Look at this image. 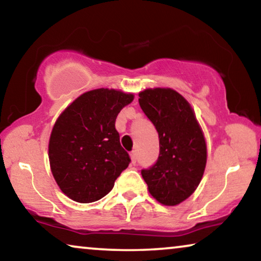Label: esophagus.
Returning <instances> with one entry per match:
<instances>
[{"mask_svg":"<svg viewBox=\"0 0 261 261\" xmlns=\"http://www.w3.org/2000/svg\"><path fill=\"white\" fill-rule=\"evenodd\" d=\"M130 162H132V164H133V165L137 164V152H135V151L130 152Z\"/></svg>","mask_w":261,"mask_h":261,"instance_id":"34e87169","label":"esophagus"}]
</instances>
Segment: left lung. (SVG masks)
<instances>
[{"mask_svg": "<svg viewBox=\"0 0 261 261\" xmlns=\"http://www.w3.org/2000/svg\"><path fill=\"white\" fill-rule=\"evenodd\" d=\"M139 105L159 135V156L141 174L149 194L164 205H177L194 194L204 173L206 144L195 112L170 88L139 92Z\"/></svg>", "mask_w": 261, "mask_h": 261, "instance_id": "8db88e82", "label": "left lung"}]
</instances>
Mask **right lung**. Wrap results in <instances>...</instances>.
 Here are the masks:
<instances>
[{
  "label": "right lung",
  "instance_id": "obj_1",
  "mask_svg": "<svg viewBox=\"0 0 261 261\" xmlns=\"http://www.w3.org/2000/svg\"><path fill=\"white\" fill-rule=\"evenodd\" d=\"M133 99V94L121 90L95 89L77 97L57 119L48 142L49 166L60 190L72 201L105 197L129 165L115 121Z\"/></svg>",
  "mask_w": 261,
  "mask_h": 261
}]
</instances>
